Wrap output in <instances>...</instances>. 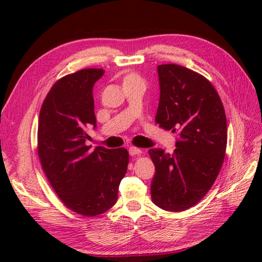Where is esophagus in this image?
<instances>
[{
	"instance_id": "1",
	"label": "esophagus",
	"mask_w": 262,
	"mask_h": 262,
	"mask_svg": "<svg viewBox=\"0 0 262 262\" xmlns=\"http://www.w3.org/2000/svg\"><path fill=\"white\" fill-rule=\"evenodd\" d=\"M128 152H129V154L132 155V157H134V155L141 154V153H142V149L137 148V147H135V146H130L129 149H128Z\"/></svg>"
}]
</instances>
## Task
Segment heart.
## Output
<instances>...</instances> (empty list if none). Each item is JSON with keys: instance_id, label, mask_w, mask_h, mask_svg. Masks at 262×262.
<instances>
[{"instance_id": "1", "label": "heart", "mask_w": 262, "mask_h": 262, "mask_svg": "<svg viewBox=\"0 0 262 262\" xmlns=\"http://www.w3.org/2000/svg\"><path fill=\"white\" fill-rule=\"evenodd\" d=\"M129 77H137V76H134V75H132V76H129Z\"/></svg>"}]
</instances>
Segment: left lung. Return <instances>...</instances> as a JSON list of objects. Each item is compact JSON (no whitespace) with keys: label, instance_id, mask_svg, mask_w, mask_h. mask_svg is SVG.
I'll return each instance as SVG.
<instances>
[{"label":"left lung","instance_id":"1","mask_svg":"<svg viewBox=\"0 0 262 262\" xmlns=\"http://www.w3.org/2000/svg\"><path fill=\"white\" fill-rule=\"evenodd\" d=\"M160 100L155 121L178 134L173 153L148 151L155 165L153 203L168 211L196 205L213 186L223 164L227 125L223 103L213 84L176 64L158 66Z\"/></svg>","mask_w":262,"mask_h":262}]
</instances>
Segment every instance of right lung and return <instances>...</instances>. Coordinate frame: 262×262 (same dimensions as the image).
Returning <instances> with one entry per match:
<instances>
[{
	"instance_id": "1",
	"label": "right lung",
	"mask_w": 262,
	"mask_h": 262,
	"mask_svg": "<svg viewBox=\"0 0 262 262\" xmlns=\"http://www.w3.org/2000/svg\"><path fill=\"white\" fill-rule=\"evenodd\" d=\"M103 74L85 69L58 80L43 100L38 122V155L49 183L66 207L88 217L116 204L129 161L124 147L90 151L85 145L91 138L86 130L97 127L93 85Z\"/></svg>"
}]
</instances>
